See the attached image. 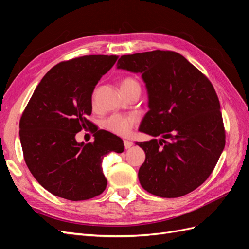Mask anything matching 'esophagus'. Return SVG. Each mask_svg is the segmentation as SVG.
Returning a JSON list of instances; mask_svg holds the SVG:
<instances>
[{
  "instance_id": "esophagus-1",
  "label": "esophagus",
  "mask_w": 249,
  "mask_h": 249,
  "mask_svg": "<svg viewBox=\"0 0 249 249\" xmlns=\"http://www.w3.org/2000/svg\"><path fill=\"white\" fill-rule=\"evenodd\" d=\"M124 144L125 149H127V148H130V147L133 146V142L129 141V140H124Z\"/></svg>"
}]
</instances>
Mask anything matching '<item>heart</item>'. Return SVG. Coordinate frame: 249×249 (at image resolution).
<instances>
[{"instance_id": "heart-1", "label": "heart", "mask_w": 249, "mask_h": 249, "mask_svg": "<svg viewBox=\"0 0 249 249\" xmlns=\"http://www.w3.org/2000/svg\"><path fill=\"white\" fill-rule=\"evenodd\" d=\"M120 88L124 95L135 91H141L140 83L133 77H125L120 82ZM94 94L92 96V103L94 104ZM138 117L136 115H123L114 114L104 120V127L109 132L118 135V136H127L132 131L134 125L137 124Z\"/></svg>"}]
</instances>
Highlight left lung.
I'll return each instance as SVG.
<instances>
[{
    "label": "left lung",
    "mask_w": 249,
    "mask_h": 249,
    "mask_svg": "<svg viewBox=\"0 0 249 249\" xmlns=\"http://www.w3.org/2000/svg\"><path fill=\"white\" fill-rule=\"evenodd\" d=\"M117 69L140 72L149 111L140 131L160 136L137 142L145 152L138 178L160 197H179L210 177L225 145L220 104L212 83L177 52L156 50L124 55Z\"/></svg>",
    "instance_id": "1"
}]
</instances>
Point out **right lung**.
<instances>
[{"mask_svg":"<svg viewBox=\"0 0 249 249\" xmlns=\"http://www.w3.org/2000/svg\"><path fill=\"white\" fill-rule=\"evenodd\" d=\"M116 55H89L62 61L42 78L19 120V138L29 170L44 189L69 200L97 196L107 187L103 158L123 153V140L94 131L91 114L95 85L115 64ZM89 128L95 141L78 143Z\"/></svg>","mask_w":249,"mask_h":249,"instance_id":"add662e5","label":"right lung"}]
</instances>
